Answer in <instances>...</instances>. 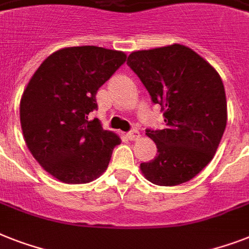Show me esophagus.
<instances>
[{"label": "esophagus", "instance_id": "1", "mask_svg": "<svg viewBox=\"0 0 249 249\" xmlns=\"http://www.w3.org/2000/svg\"><path fill=\"white\" fill-rule=\"evenodd\" d=\"M128 138L130 139V141H138L139 138H141V133H139L138 130H131V131H129L128 134Z\"/></svg>", "mask_w": 249, "mask_h": 249}]
</instances>
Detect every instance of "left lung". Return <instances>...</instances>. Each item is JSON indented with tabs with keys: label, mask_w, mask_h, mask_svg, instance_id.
<instances>
[{
	"label": "left lung",
	"mask_w": 249,
	"mask_h": 249,
	"mask_svg": "<svg viewBox=\"0 0 249 249\" xmlns=\"http://www.w3.org/2000/svg\"><path fill=\"white\" fill-rule=\"evenodd\" d=\"M166 126L147 130L157 156L141 163L147 180L173 187L191 180L213 159L228 120L223 80L215 68L183 44L131 52L126 61Z\"/></svg>",
	"instance_id": "left-lung-1"
}]
</instances>
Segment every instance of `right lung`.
Segmentation results:
<instances>
[{
	"label": "right lung",
	"instance_id": "1",
	"mask_svg": "<svg viewBox=\"0 0 249 249\" xmlns=\"http://www.w3.org/2000/svg\"><path fill=\"white\" fill-rule=\"evenodd\" d=\"M126 60L123 51L96 46L65 47L50 54L20 100L24 141L40 166L66 184H86L106 171L121 139L104 130L96 93Z\"/></svg>",
	"mask_w": 249,
	"mask_h": 249
}]
</instances>
